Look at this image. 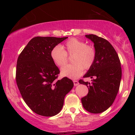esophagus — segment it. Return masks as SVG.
Segmentation results:
<instances>
[{"instance_id":"34e87169","label":"esophagus","mask_w":135,"mask_h":135,"mask_svg":"<svg viewBox=\"0 0 135 135\" xmlns=\"http://www.w3.org/2000/svg\"><path fill=\"white\" fill-rule=\"evenodd\" d=\"M73 82H74V86H77L79 84V83L77 80H73Z\"/></svg>"}]
</instances>
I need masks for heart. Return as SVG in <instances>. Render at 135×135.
Listing matches in <instances>:
<instances>
[{
    "label": "heart",
    "mask_w": 135,
    "mask_h": 135,
    "mask_svg": "<svg viewBox=\"0 0 135 135\" xmlns=\"http://www.w3.org/2000/svg\"><path fill=\"white\" fill-rule=\"evenodd\" d=\"M67 55H72L73 64L65 66L61 69L64 77L77 79L82 75L83 68L89 69L95 61L97 53L92 46L75 38L68 40L61 47L56 46L50 52V57L55 65L61 68L67 62Z\"/></svg>",
    "instance_id": "heart-1"
}]
</instances>
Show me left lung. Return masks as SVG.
Returning a JSON list of instances; mask_svg holds the SVG:
<instances>
[{"mask_svg": "<svg viewBox=\"0 0 135 135\" xmlns=\"http://www.w3.org/2000/svg\"><path fill=\"white\" fill-rule=\"evenodd\" d=\"M94 43L95 61L84 77L93 79L91 84L79 80L88 88L87 95L81 99L83 107L93 114L105 111L112 104L119 90L122 68L119 56L108 40L94 34L85 35Z\"/></svg>", "mask_w": 135, "mask_h": 135, "instance_id": "left-lung-1", "label": "left lung"}]
</instances>
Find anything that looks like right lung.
I'll return each mask as SVG.
<instances>
[{"label": "right lung", "instance_id": "obj_1", "mask_svg": "<svg viewBox=\"0 0 135 135\" xmlns=\"http://www.w3.org/2000/svg\"><path fill=\"white\" fill-rule=\"evenodd\" d=\"M68 37H36L18 56L16 81L24 101L38 115L52 117L61 111L64 97L74 86L68 77L57 80L60 70L53 62V48Z\"/></svg>", "mask_w": 135, "mask_h": 135}]
</instances>
